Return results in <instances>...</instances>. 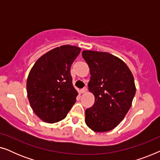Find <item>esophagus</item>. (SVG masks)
<instances>
[{
    "instance_id": "34e87169",
    "label": "esophagus",
    "mask_w": 160,
    "mask_h": 160,
    "mask_svg": "<svg viewBox=\"0 0 160 160\" xmlns=\"http://www.w3.org/2000/svg\"><path fill=\"white\" fill-rule=\"evenodd\" d=\"M87 87H84V88H83V89H81V90H80V92L81 93H84V92H87Z\"/></svg>"
}]
</instances>
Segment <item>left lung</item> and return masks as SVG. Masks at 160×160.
I'll return each instance as SVG.
<instances>
[{
    "mask_svg": "<svg viewBox=\"0 0 160 160\" xmlns=\"http://www.w3.org/2000/svg\"><path fill=\"white\" fill-rule=\"evenodd\" d=\"M90 71L89 91L95 103L85 111V122L95 132H108L125 117L135 95L134 78L122 60L108 52L83 51Z\"/></svg>",
    "mask_w": 160,
    "mask_h": 160,
    "instance_id": "1",
    "label": "left lung"
}]
</instances>
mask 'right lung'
I'll use <instances>...</instances> for the list:
<instances>
[{"label": "right lung", "mask_w": 160, "mask_h": 160, "mask_svg": "<svg viewBox=\"0 0 160 160\" xmlns=\"http://www.w3.org/2000/svg\"><path fill=\"white\" fill-rule=\"evenodd\" d=\"M81 49L71 45L54 48L41 56L27 80L30 104L36 114L48 123L64 119L78 95L72 83L71 67Z\"/></svg>", "instance_id": "obj_1"}]
</instances>
